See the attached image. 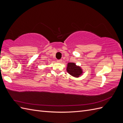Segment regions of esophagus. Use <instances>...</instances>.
<instances>
[{
	"label": "esophagus",
	"mask_w": 123,
	"mask_h": 123,
	"mask_svg": "<svg viewBox=\"0 0 123 123\" xmlns=\"http://www.w3.org/2000/svg\"><path fill=\"white\" fill-rule=\"evenodd\" d=\"M62 60L61 59H60V60H57V62H62Z\"/></svg>",
	"instance_id": "34e87169"
}]
</instances>
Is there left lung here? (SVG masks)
I'll use <instances>...</instances> for the list:
<instances>
[{
	"mask_svg": "<svg viewBox=\"0 0 123 123\" xmlns=\"http://www.w3.org/2000/svg\"><path fill=\"white\" fill-rule=\"evenodd\" d=\"M67 71L70 74L74 77H79L82 74V70L81 68L75 65L74 63H68L67 68Z\"/></svg>",
	"mask_w": 123,
	"mask_h": 123,
	"instance_id": "8db88e82",
	"label": "left lung"
}]
</instances>
